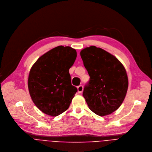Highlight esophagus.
Listing matches in <instances>:
<instances>
[{
    "label": "esophagus",
    "instance_id": "esophagus-1",
    "mask_svg": "<svg viewBox=\"0 0 152 152\" xmlns=\"http://www.w3.org/2000/svg\"><path fill=\"white\" fill-rule=\"evenodd\" d=\"M77 90H78V92L79 94H81L83 92V86L80 85L79 86L77 87Z\"/></svg>",
    "mask_w": 152,
    "mask_h": 152
}]
</instances>
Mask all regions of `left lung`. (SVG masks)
Masks as SVG:
<instances>
[{"mask_svg":"<svg viewBox=\"0 0 152 152\" xmlns=\"http://www.w3.org/2000/svg\"><path fill=\"white\" fill-rule=\"evenodd\" d=\"M80 56L90 76L83 96L90 110L99 116L117 110L128 88L124 66L113 55L95 46L83 49Z\"/></svg>","mask_w":152,"mask_h":152,"instance_id":"8db88e82","label":"left lung"}]
</instances>
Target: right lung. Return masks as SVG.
Instances as JSON below:
<instances>
[{"mask_svg":"<svg viewBox=\"0 0 152 152\" xmlns=\"http://www.w3.org/2000/svg\"><path fill=\"white\" fill-rule=\"evenodd\" d=\"M76 57L75 49L60 45L41 56L30 69L28 92L44 113L54 117L68 109L77 92L69 72Z\"/></svg>","mask_w":152,"mask_h":152,"instance_id":"1","label":"right lung"}]
</instances>
